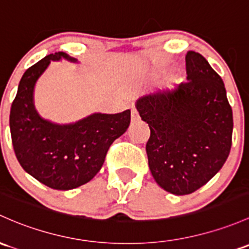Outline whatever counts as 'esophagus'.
I'll return each mask as SVG.
<instances>
[{
  "instance_id": "34e87169",
  "label": "esophagus",
  "mask_w": 249,
  "mask_h": 249,
  "mask_svg": "<svg viewBox=\"0 0 249 249\" xmlns=\"http://www.w3.org/2000/svg\"><path fill=\"white\" fill-rule=\"evenodd\" d=\"M140 120V116H138V112L135 107H132L131 109V122L132 123H137Z\"/></svg>"
}]
</instances>
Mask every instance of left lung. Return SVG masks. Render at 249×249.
<instances>
[{
    "label": "left lung",
    "mask_w": 249,
    "mask_h": 249,
    "mask_svg": "<svg viewBox=\"0 0 249 249\" xmlns=\"http://www.w3.org/2000/svg\"><path fill=\"white\" fill-rule=\"evenodd\" d=\"M187 82L138 99L150 127L149 168L167 192L190 195L223 167L231 148L232 111L221 76L195 51L186 54Z\"/></svg>",
    "instance_id": "left-lung-1"
}]
</instances>
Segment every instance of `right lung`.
Here are the masks:
<instances>
[{"mask_svg":"<svg viewBox=\"0 0 249 249\" xmlns=\"http://www.w3.org/2000/svg\"><path fill=\"white\" fill-rule=\"evenodd\" d=\"M76 63L64 52L48 54L21 77L9 116L15 156L23 169L53 190H72L90 181L103 167L109 146L127 130L130 109L93 113L72 124L43 119L33 101L36 82L51 61Z\"/></svg>","mask_w":249,"mask_h":249,"instance_id":"add662e5","label":"right lung"}]
</instances>
